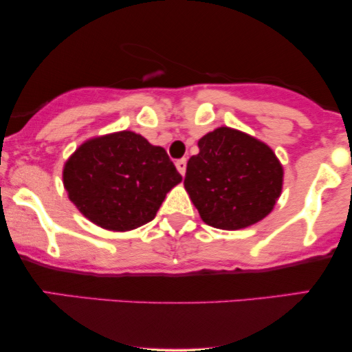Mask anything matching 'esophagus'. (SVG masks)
<instances>
[{"instance_id": "esophagus-1", "label": "esophagus", "mask_w": 352, "mask_h": 352, "mask_svg": "<svg viewBox=\"0 0 352 352\" xmlns=\"http://www.w3.org/2000/svg\"><path fill=\"white\" fill-rule=\"evenodd\" d=\"M175 167H177V170H179L180 175L184 177V175H185V170H187V160H185V159L177 160V162H175Z\"/></svg>"}]
</instances>
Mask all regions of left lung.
<instances>
[{
	"label": "left lung",
	"instance_id": "1",
	"mask_svg": "<svg viewBox=\"0 0 352 352\" xmlns=\"http://www.w3.org/2000/svg\"><path fill=\"white\" fill-rule=\"evenodd\" d=\"M190 157L185 190L205 223L241 230L263 220L283 190V165L256 137L218 127L199 140Z\"/></svg>",
	"mask_w": 352,
	"mask_h": 352
}]
</instances>
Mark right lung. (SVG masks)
Returning a JSON list of instances; mask_svg holds the SVG:
<instances>
[{"label": "right lung", "instance_id": "add662e5", "mask_svg": "<svg viewBox=\"0 0 352 352\" xmlns=\"http://www.w3.org/2000/svg\"><path fill=\"white\" fill-rule=\"evenodd\" d=\"M180 182L165 148L132 131L92 137L63 168L69 200L87 220L111 232H129L153 220Z\"/></svg>", "mask_w": 352, "mask_h": 352}]
</instances>
